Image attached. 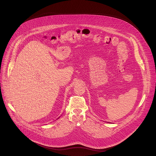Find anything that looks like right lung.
Segmentation results:
<instances>
[{"label":"right lung","mask_w":156,"mask_h":156,"mask_svg":"<svg viewBox=\"0 0 156 156\" xmlns=\"http://www.w3.org/2000/svg\"><path fill=\"white\" fill-rule=\"evenodd\" d=\"M59 118H60V117H59Z\"/></svg>","instance_id":"obj_1"}]
</instances>
